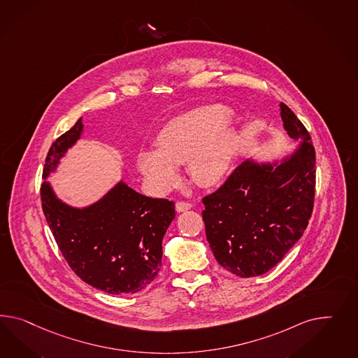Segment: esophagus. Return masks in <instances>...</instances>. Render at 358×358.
Listing matches in <instances>:
<instances>
[{
  "label": "esophagus",
  "instance_id": "1",
  "mask_svg": "<svg viewBox=\"0 0 358 358\" xmlns=\"http://www.w3.org/2000/svg\"><path fill=\"white\" fill-rule=\"evenodd\" d=\"M192 207H193V204L189 203V202H177L176 203V211L177 213H184V211L190 210Z\"/></svg>",
  "mask_w": 358,
  "mask_h": 358
}]
</instances>
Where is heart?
<instances>
[{"mask_svg":"<svg viewBox=\"0 0 358 358\" xmlns=\"http://www.w3.org/2000/svg\"><path fill=\"white\" fill-rule=\"evenodd\" d=\"M232 110L220 104L199 106L171 120L156 136V148L136 155V166L157 195L181 182L177 165H187L195 184L216 186L232 172L240 136L229 122Z\"/></svg>","mask_w":358,"mask_h":358,"instance_id":"b5f03b06","label":"heart"}]
</instances>
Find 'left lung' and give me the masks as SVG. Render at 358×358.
Listing matches in <instances>:
<instances>
[{
    "label": "left lung",
    "mask_w": 358,
    "mask_h": 358,
    "mask_svg": "<svg viewBox=\"0 0 358 358\" xmlns=\"http://www.w3.org/2000/svg\"><path fill=\"white\" fill-rule=\"evenodd\" d=\"M280 116L299 145L273 162L246 159L219 190L204 196L206 236L225 270L240 278L275 267L305 232L315 193L309 131L284 103Z\"/></svg>",
    "instance_id": "obj_1"
}]
</instances>
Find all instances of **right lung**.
<instances>
[{
	"label": "right lung",
	"mask_w": 358,
	"mask_h": 358,
	"mask_svg": "<svg viewBox=\"0 0 358 358\" xmlns=\"http://www.w3.org/2000/svg\"><path fill=\"white\" fill-rule=\"evenodd\" d=\"M82 134L79 118L49 148L40 189L43 211L59 250L82 280L110 294H133L160 271L174 203L142 195L122 180L86 207L65 203L47 178Z\"/></svg>",
	"instance_id": "obj_1"
}]
</instances>
